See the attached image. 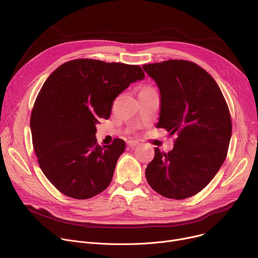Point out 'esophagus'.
<instances>
[{
    "instance_id": "obj_1",
    "label": "esophagus",
    "mask_w": 258,
    "mask_h": 258,
    "mask_svg": "<svg viewBox=\"0 0 258 258\" xmlns=\"http://www.w3.org/2000/svg\"><path fill=\"white\" fill-rule=\"evenodd\" d=\"M139 144H140V143H139L138 141H128V142H127V146L131 147V148H134V147L138 146Z\"/></svg>"
}]
</instances>
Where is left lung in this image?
I'll list each match as a JSON object with an SVG mask.
<instances>
[{
	"label": "left lung",
	"instance_id": "obj_1",
	"mask_svg": "<svg viewBox=\"0 0 258 258\" xmlns=\"http://www.w3.org/2000/svg\"><path fill=\"white\" fill-rule=\"evenodd\" d=\"M143 69L160 93L156 127L177 135L167 154L155 148L146 178L166 198H189L208 185L227 157L232 136L228 105L212 77L193 62L168 60Z\"/></svg>",
	"mask_w": 258,
	"mask_h": 258
}]
</instances>
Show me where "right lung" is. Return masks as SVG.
<instances>
[{"label": "right lung", "instance_id": "add662e5", "mask_svg": "<svg viewBox=\"0 0 258 258\" xmlns=\"http://www.w3.org/2000/svg\"><path fill=\"white\" fill-rule=\"evenodd\" d=\"M144 78L138 65L76 59L47 79L32 108L30 131L39 164L61 193L89 199L110 185L125 143L115 139L99 146L96 124L110 117L121 92Z\"/></svg>", "mask_w": 258, "mask_h": 258}]
</instances>
